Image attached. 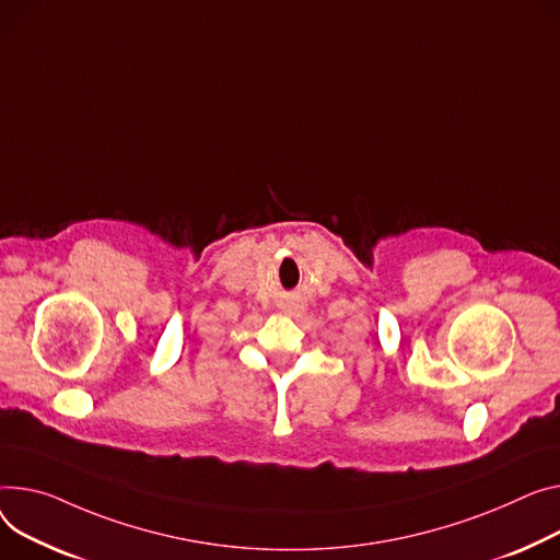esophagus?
Here are the masks:
<instances>
[{"mask_svg": "<svg viewBox=\"0 0 560 560\" xmlns=\"http://www.w3.org/2000/svg\"><path fill=\"white\" fill-rule=\"evenodd\" d=\"M281 308L285 311V313H290V315H300L302 311H304V306L296 302V300H285V302H281Z\"/></svg>", "mask_w": 560, "mask_h": 560, "instance_id": "1", "label": "esophagus"}]
</instances>
